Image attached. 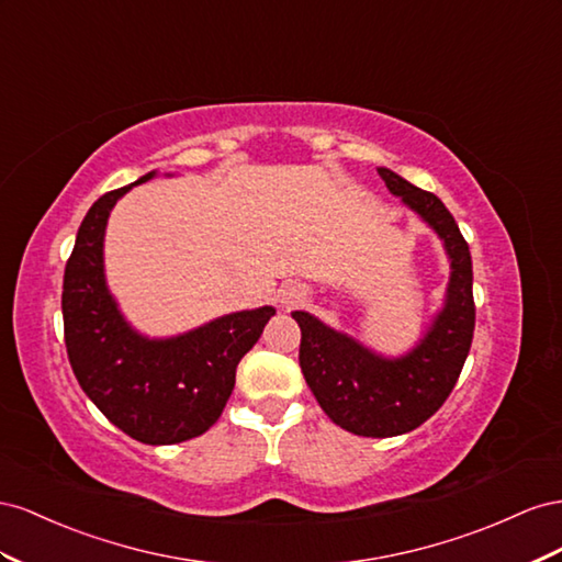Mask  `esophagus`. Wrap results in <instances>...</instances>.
<instances>
[{"mask_svg":"<svg viewBox=\"0 0 562 562\" xmlns=\"http://www.w3.org/2000/svg\"><path fill=\"white\" fill-rule=\"evenodd\" d=\"M303 296H306V292H303L299 284H286L284 290L280 292L282 308H294V306H299V303L303 301Z\"/></svg>","mask_w":562,"mask_h":562,"instance_id":"esophagus-1","label":"esophagus"}]
</instances>
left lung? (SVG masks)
<instances>
[{
	"label": "left lung",
	"instance_id": "1",
	"mask_svg": "<svg viewBox=\"0 0 562 562\" xmlns=\"http://www.w3.org/2000/svg\"><path fill=\"white\" fill-rule=\"evenodd\" d=\"M391 195L403 200L440 237L450 261L442 308L403 356H381L323 319L294 311L301 327L299 364L319 407L348 432L393 438L422 426L452 393L473 341V266L467 239L447 206L395 171L379 167Z\"/></svg>",
	"mask_w": 562,
	"mask_h": 562
}]
</instances>
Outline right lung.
<instances>
[{
	"mask_svg": "<svg viewBox=\"0 0 562 562\" xmlns=\"http://www.w3.org/2000/svg\"><path fill=\"white\" fill-rule=\"evenodd\" d=\"M155 176L148 171L91 204L63 278V325L79 386L108 422L138 442L173 445L216 424L237 362L276 308L235 311L176 336L140 334L124 317L105 280L108 216L120 198Z\"/></svg>",
	"mask_w": 562,
	"mask_h": 562,
	"instance_id": "obj_1",
	"label": "right lung"
}]
</instances>
